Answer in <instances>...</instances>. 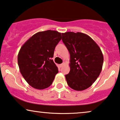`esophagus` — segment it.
Instances as JSON below:
<instances>
[{
  "label": "esophagus",
  "mask_w": 120,
  "mask_h": 120,
  "mask_svg": "<svg viewBox=\"0 0 120 120\" xmlns=\"http://www.w3.org/2000/svg\"><path fill=\"white\" fill-rule=\"evenodd\" d=\"M64 63H62V64H60V67H63V65H64Z\"/></svg>",
  "instance_id": "1"
}]
</instances>
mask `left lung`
Instances as JSON below:
<instances>
[{
	"instance_id": "1",
	"label": "left lung",
	"mask_w": 120,
	"mask_h": 120,
	"mask_svg": "<svg viewBox=\"0 0 120 120\" xmlns=\"http://www.w3.org/2000/svg\"><path fill=\"white\" fill-rule=\"evenodd\" d=\"M62 34L70 54V71L65 75L68 85L76 91L85 90L95 82L102 71L101 49L86 34L68 32Z\"/></svg>"
}]
</instances>
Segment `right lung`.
<instances>
[{
	"instance_id": "add662e5",
	"label": "right lung",
	"mask_w": 120,
	"mask_h": 120,
	"mask_svg": "<svg viewBox=\"0 0 120 120\" xmlns=\"http://www.w3.org/2000/svg\"><path fill=\"white\" fill-rule=\"evenodd\" d=\"M61 33L48 30L35 33L22 45L18 55L20 73L30 86L38 90L52 85L58 69L52 58Z\"/></svg>"
}]
</instances>
